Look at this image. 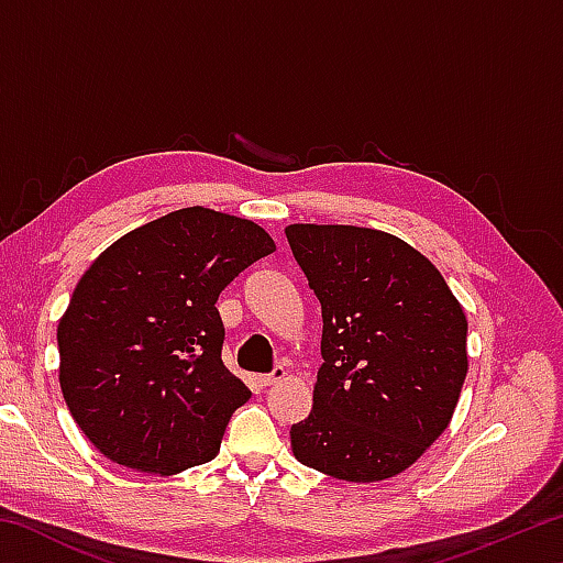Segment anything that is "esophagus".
<instances>
[{"instance_id": "34e87169", "label": "esophagus", "mask_w": 563, "mask_h": 563, "mask_svg": "<svg viewBox=\"0 0 563 563\" xmlns=\"http://www.w3.org/2000/svg\"><path fill=\"white\" fill-rule=\"evenodd\" d=\"M285 375H288V373H285V367H283V365H278V367L273 369V373H268V375H261L258 379H261V385H263V387H271V385H275V383H280V379H285Z\"/></svg>"}]
</instances>
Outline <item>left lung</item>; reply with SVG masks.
Returning a JSON list of instances; mask_svg holds the SVG:
<instances>
[{
    "label": "left lung",
    "mask_w": 563,
    "mask_h": 563,
    "mask_svg": "<svg viewBox=\"0 0 563 563\" xmlns=\"http://www.w3.org/2000/svg\"><path fill=\"white\" fill-rule=\"evenodd\" d=\"M295 261L322 310L312 409L295 460L345 482L405 472L440 437L466 377V316L442 273L375 228L292 223Z\"/></svg>",
    "instance_id": "left-lung-1"
}]
</instances>
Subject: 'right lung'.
Wrapping results in <instances>:
<instances>
[{"label": "right lung", "instance_id": "right-lung-1", "mask_svg": "<svg viewBox=\"0 0 563 563\" xmlns=\"http://www.w3.org/2000/svg\"><path fill=\"white\" fill-rule=\"evenodd\" d=\"M273 251L258 223L194 206L133 228L89 265L56 328L59 385L107 460L170 476L218 454L251 389L223 365L216 302Z\"/></svg>", "mask_w": 563, "mask_h": 563}]
</instances>
